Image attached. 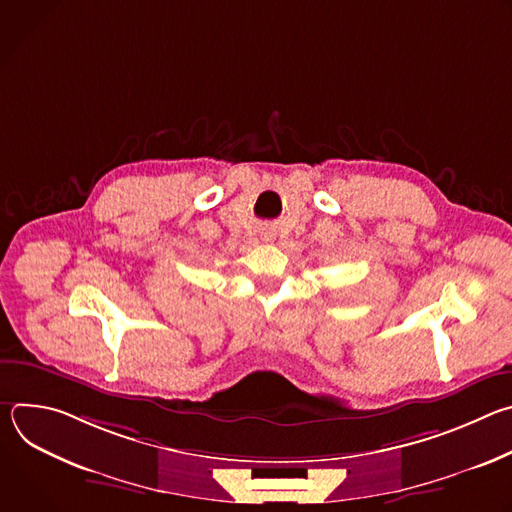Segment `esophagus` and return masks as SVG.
<instances>
[{"label":"esophagus","mask_w":512,"mask_h":512,"mask_svg":"<svg viewBox=\"0 0 512 512\" xmlns=\"http://www.w3.org/2000/svg\"><path fill=\"white\" fill-rule=\"evenodd\" d=\"M263 239H265V241H271V235H263Z\"/></svg>","instance_id":"34e87169"}]
</instances>
